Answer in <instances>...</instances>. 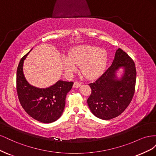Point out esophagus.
Returning a JSON list of instances; mask_svg holds the SVG:
<instances>
[{
    "mask_svg": "<svg viewBox=\"0 0 156 156\" xmlns=\"http://www.w3.org/2000/svg\"><path fill=\"white\" fill-rule=\"evenodd\" d=\"M81 83L77 82V81H75V82L74 83V84H73V87L74 88H79V87H81Z\"/></svg>",
    "mask_w": 156,
    "mask_h": 156,
    "instance_id": "esophagus-1",
    "label": "esophagus"
}]
</instances>
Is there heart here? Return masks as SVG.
Returning <instances> with one entry per match:
<instances>
[{
    "instance_id": "heart-1",
    "label": "heart",
    "mask_w": 156,
    "mask_h": 156,
    "mask_svg": "<svg viewBox=\"0 0 156 156\" xmlns=\"http://www.w3.org/2000/svg\"><path fill=\"white\" fill-rule=\"evenodd\" d=\"M107 61V53L105 49L92 45H81L75 47L68 56H62V62L66 72L71 73L80 65L83 76L94 79L100 75L104 70Z\"/></svg>"
}]
</instances>
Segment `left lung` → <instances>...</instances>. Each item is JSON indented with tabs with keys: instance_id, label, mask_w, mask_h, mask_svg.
<instances>
[{
	"instance_id": "obj_1",
	"label": "left lung",
	"mask_w": 156,
	"mask_h": 156,
	"mask_svg": "<svg viewBox=\"0 0 156 156\" xmlns=\"http://www.w3.org/2000/svg\"><path fill=\"white\" fill-rule=\"evenodd\" d=\"M136 73L133 60L118 49L111 66L95 82L88 84L92 94L87 103L92 114L105 120L119 116L133 96Z\"/></svg>"
}]
</instances>
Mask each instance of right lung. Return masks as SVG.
Listing matches in <instances>:
<instances>
[{"mask_svg": "<svg viewBox=\"0 0 156 156\" xmlns=\"http://www.w3.org/2000/svg\"><path fill=\"white\" fill-rule=\"evenodd\" d=\"M31 50L21 59L17 67L18 98L21 106L29 116L42 123H52L62 116L66 97L73 83L59 80L53 85L44 88L31 85L23 73L24 61Z\"/></svg>", "mask_w": 156, "mask_h": 156, "instance_id": "add662e5", "label": "right lung"}]
</instances>
